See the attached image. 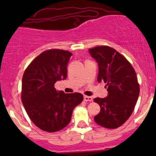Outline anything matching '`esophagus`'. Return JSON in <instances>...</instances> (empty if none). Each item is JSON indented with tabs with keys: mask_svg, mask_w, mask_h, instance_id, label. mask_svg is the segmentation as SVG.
<instances>
[{
	"mask_svg": "<svg viewBox=\"0 0 156 156\" xmlns=\"http://www.w3.org/2000/svg\"><path fill=\"white\" fill-rule=\"evenodd\" d=\"M83 100H84V101H86V102L92 101H93L92 97H89V96H84L83 97Z\"/></svg>",
	"mask_w": 156,
	"mask_h": 156,
	"instance_id": "obj_1",
	"label": "esophagus"
}]
</instances>
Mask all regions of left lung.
Masks as SVG:
<instances>
[{"label":"left lung","mask_w":156,"mask_h":156,"mask_svg":"<svg viewBox=\"0 0 156 156\" xmlns=\"http://www.w3.org/2000/svg\"><path fill=\"white\" fill-rule=\"evenodd\" d=\"M98 64V81H104L108 95L94 102L101 112L94 122L106 128H117L126 122L133 112L139 95V85L133 67L114 48L98 46L89 50Z\"/></svg>","instance_id":"1"}]
</instances>
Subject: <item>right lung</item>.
<instances>
[{
	"label": "right lung",
	"instance_id": "obj_1",
	"mask_svg": "<svg viewBox=\"0 0 156 156\" xmlns=\"http://www.w3.org/2000/svg\"><path fill=\"white\" fill-rule=\"evenodd\" d=\"M72 53L48 50L39 55L25 71L22 80V103L36 126L47 132L63 129L70 122L73 109L81 103L80 93L56 91L55 82L65 80Z\"/></svg>",
	"mask_w": 156,
	"mask_h": 156
}]
</instances>
